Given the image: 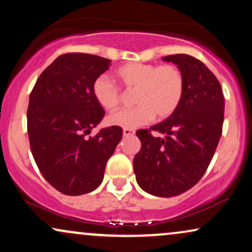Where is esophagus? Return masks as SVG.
<instances>
[{"label":"esophagus","mask_w":252,"mask_h":252,"mask_svg":"<svg viewBox=\"0 0 252 252\" xmlns=\"http://www.w3.org/2000/svg\"><path fill=\"white\" fill-rule=\"evenodd\" d=\"M135 135V130L132 129H123V136L128 137V136H132Z\"/></svg>","instance_id":"obj_1"}]
</instances>
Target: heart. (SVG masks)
Here are the masks:
<instances>
[{
  "instance_id": "b5f03b06",
  "label": "heart",
  "mask_w": 252,
  "mask_h": 252,
  "mask_svg": "<svg viewBox=\"0 0 252 252\" xmlns=\"http://www.w3.org/2000/svg\"><path fill=\"white\" fill-rule=\"evenodd\" d=\"M115 76L126 90H135V108L123 109L108 117V123L124 129H135L153 118L164 120L178 109L185 90L180 68L172 63L154 65L128 63L115 71ZM92 94L98 105L114 111L121 103L120 89L109 77L98 76L92 83Z\"/></svg>"
}]
</instances>
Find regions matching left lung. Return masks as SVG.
I'll use <instances>...</instances> for the list:
<instances>
[{
    "mask_svg": "<svg viewBox=\"0 0 252 252\" xmlns=\"http://www.w3.org/2000/svg\"><path fill=\"white\" fill-rule=\"evenodd\" d=\"M185 78L178 109L163 122L136 131L141 150L134 158L138 186L149 194L170 198L186 192L201 179L220 140L224 96L215 74L189 54L163 57ZM152 131L166 135L164 139Z\"/></svg>",
    "mask_w": 252,
    "mask_h": 252,
    "instance_id": "obj_1",
    "label": "left lung"
}]
</instances>
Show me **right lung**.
Returning <instances> with one entry per match:
<instances>
[{"instance_id":"obj_1","label":"right lung","mask_w":252,"mask_h":252,"mask_svg":"<svg viewBox=\"0 0 252 252\" xmlns=\"http://www.w3.org/2000/svg\"><path fill=\"white\" fill-rule=\"evenodd\" d=\"M110 63L94 54H63L40 74L31 92L27 130L32 154L43 178L63 194L96 189L122 138L120 126L86 137L105 115L92 94V83L109 70Z\"/></svg>"}]
</instances>
